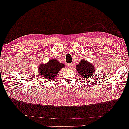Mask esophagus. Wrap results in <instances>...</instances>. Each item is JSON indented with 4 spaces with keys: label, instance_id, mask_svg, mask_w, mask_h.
Wrapping results in <instances>:
<instances>
[{
    "label": "esophagus",
    "instance_id": "1",
    "mask_svg": "<svg viewBox=\"0 0 129 129\" xmlns=\"http://www.w3.org/2000/svg\"><path fill=\"white\" fill-rule=\"evenodd\" d=\"M68 67L70 68H72L73 67V64L72 63H70L68 64Z\"/></svg>",
    "mask_w": 129,
    "mask_h": 129
}]
</instances>
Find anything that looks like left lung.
Listing matches in <instances>:
<instances>
[{"instance_id": "8db88e82", "label": "left lung", "mask_w": 129, "mask_h": 129, "mask_svg": "<svg viewBox=\"0 0 129 129\" xmlns=\"http://www.w3.org/2000/svg\"><path fill=\"white\" fill-rule=\"evenodd\" d=\"M76 68L79 75L85 80L91 79L90 77L96 71L93 64L89 63L85 59L82 60L80 63L76 66Z\"/></svg>"}]
</instances>
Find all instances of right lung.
Returning a JSON list of instances; mask_svg holds the SVG:
<instances>
[{
  "label": "right lung",
  "instance_id": "add662e5",
  "mask_svg": "<svg viewBox=\"0 0 129 129\" xmlns=\"http://www.w3.org/2000/svg\"><path fill=\"white\" fill-rule=\"evenodd\" d=\"M64 67L65 65L63 63H60L57 60L53 58L50 59L47 63L40 64L38 71L40 75L50 80L53 79L60 70Z\"/></svg>",
  "mask_w": 129,
  "mask_h": 129
}]
</instances>
